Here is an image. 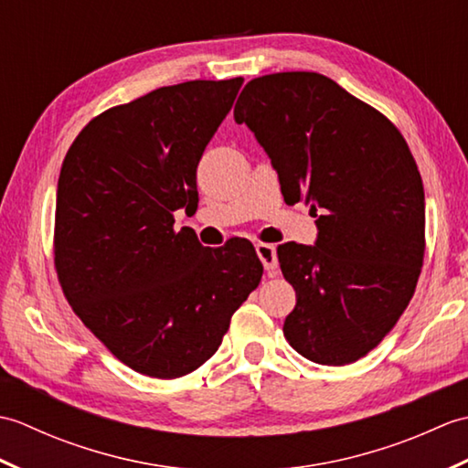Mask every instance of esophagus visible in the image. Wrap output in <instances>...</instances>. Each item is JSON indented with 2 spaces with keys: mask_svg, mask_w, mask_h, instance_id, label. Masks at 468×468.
I'll use <instances>...</instances> for the list:
<instances>
[{
  "mask_svg": "<svg viewBox=\"0 0 468 468\" xmlns=\"http://www.w3.org/2000/svg\"><path fill=\"white\" fill-rule=\"evenodd\" d=\"M255 251L260 255V260L265 267V271L270 273L271 277L277 275V270H280V265H277V257H275V247L270 243H257L255 245Z\"/></svg>",
  "mask_w": 468,
  "mask_h": 468,
  "instance_id": "34e87169",
  "label": "esophagus"
}]
</instances>
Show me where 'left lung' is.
<instances>
[{"instance_id": "obj_1", "label": "left lung", "mask_w": 468, "mask_h": 468, "mask_svg": "<svg viewBox=\"0 0 468 468\" xmlns=\"http://www.w3.org/2000/svg\"><path fill=\"white\" fill-rule=\"evenodd\" d=\"M270 154L287 205L305 201L315 245L277 247L295 290L283 335L325 366L360 360L409 307L424 260V186L388 118L327 76L277 72L235 104Z\"/></svg>"}]
</instances>
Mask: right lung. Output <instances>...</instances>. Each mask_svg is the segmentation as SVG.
<instances>
[{
    "instance_id": "right-lung-1",
    "label": "right lung",
    "mask_w": 468,
    "mask_h": 468,
    "mask_svg": "<svg viewBox=\"0 0 468 468\" xmlns=\"http://www.w3.org/2000/svg\"><path fill=\"white\" fill-rule=\"evenodd\" d=\"M243 78L163 86L94 116L58 178L54 265L74 314L134 372L173 380L221 346L261 282L251 241L175 231L197 208V165Z\"/></svg>"
}]
</instances>
